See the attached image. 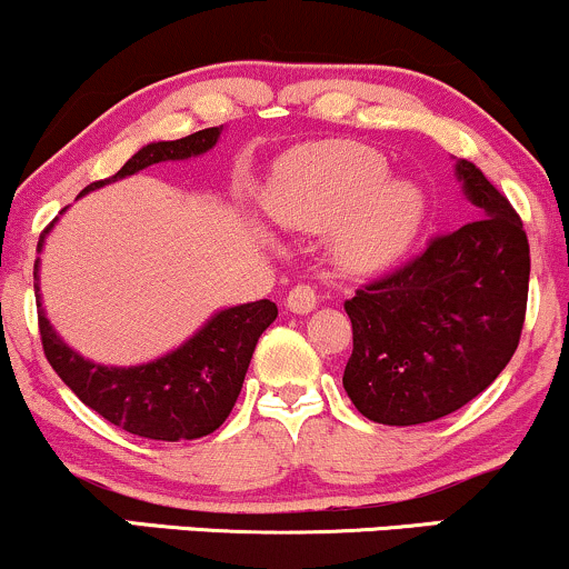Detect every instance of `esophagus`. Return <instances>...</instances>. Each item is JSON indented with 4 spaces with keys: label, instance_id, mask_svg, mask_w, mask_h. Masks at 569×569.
Wrapping results in <instances>:
<instances>
[{
    "label": "esophagus",
    "instance_id": "1",
    "mask_svg": "<svg viewBox=\"0 0 569 569\" xmlns=\"http://www.w3.org/2000/svg\"><path fill=\"white\" fill-rule=\"evenodd\" d=\"M316 305H318L316 291H312V286H307V283L293 286V289L289 291V297H286V307H289L291 312H299V316L312 312L316 310Z\"/></svg>",
    "mask_w": 569,
    "mask_h": 569
}]
</instances>
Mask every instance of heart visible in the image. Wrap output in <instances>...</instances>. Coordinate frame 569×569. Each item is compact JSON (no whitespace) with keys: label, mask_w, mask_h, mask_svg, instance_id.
<instances>
[{"label":"heart","mask_w":569,"mask_h":569,"mask_svg":"<svg viewBox=\"0 0 569 569\" xmlns=\"http://www.w3.org/2000/svg\"><path fill=\"white\" fill-rule=\"evenodd\" d=\"M280 227H331L329 253L348 272L393 264L422 230L428 200L420 184L388 179V160L358 141H323L280 162L264 198Z\"/></svg>","instance_id":"obj_1"}]
</instances>
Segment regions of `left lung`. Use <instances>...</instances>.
<instances>
[{"label":"left lung","instance_id":"8db88e82","mask_svg":"<svg viewBox=\"0 0 569 569\" xmlns=\"http://www.w3.org/2000/svg\"><path fill=\"white\" fill-rule=\"evenodd\" d=\"M455 173L479 219L436 234L420 257L345 302L352 356L342 385L356 409L382 426L452 415L519 348L530 289L527 232L473 162L457 160Z\"/></svg>","mask_w":569,"mask_h":569}]
</instances>
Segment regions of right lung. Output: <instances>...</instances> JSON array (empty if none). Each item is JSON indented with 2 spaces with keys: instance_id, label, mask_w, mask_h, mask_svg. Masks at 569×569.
I'll return each mask as SVG.
<instances>
[{
  "instance_id": "add662e5",
  "label": "right lung",
  "mask_w": 569,
  "mask_h": 569,
  "mask_svg": "<svg viewBox=\"0 0 569 569\" xmlns=\"http://www.w3.org/2000/svg\"><path fill=\"white\" fill-rule=\"evenodd\" d=\"M224 126L206 128L176 141H154L141 147L112 179L93 181L80 192L112 184L154 166V162L198 158L217 147ZM53 227V224H50ZM37 251H42L44 234ZM34 293L39 307V337L44 356L56 375L74 390L84 407H90L112 426L133 436L154 441L200 439L213 433L230 417L243 388L248 363L262 331L278 318V307L270 299L248 302L213 312L184 345L139 367H103L71 350L50 326L39 299V259L34 264Z\"/></svg>"
}]
</instances>
